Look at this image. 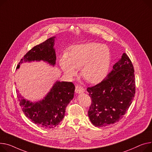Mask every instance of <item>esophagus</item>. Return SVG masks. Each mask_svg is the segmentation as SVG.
Masks as SVG:
<instances>
[{"label":"esophagus","mask_w":152,"mask_h":152,"mask_svg":"<svg viewBox=\"0 0 152 152\" xmlns=\"http://www.w3.org/2000/svg\"><path fill=\"white\" fill-rule=\"evenodd\" d=\"M75 91L77 94H81L84 92V89L83 88V87H82L81 86L79 85H77L76 86V88H75Z\"/></svg>","instance_id":"34e87169"}]
</instances>
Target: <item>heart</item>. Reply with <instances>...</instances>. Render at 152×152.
<instances>
[{"mask_svg": "<svg viewBox=\"0 0 152 152\" xmlns=\"http://www.w3.org/2000/svg\"><path fill=\"white\" fill-rule=\"evenodd\" d=\"M110 64L109 48L97 43L73 46L68 55L64 54L60 60V66L68 76H75L77 68H82V76L92 84L101 82L106 76Z\"/></svg>", "mask_w": 152, "mask_h": 152, "instance_id": "1", "label": "heart"}]
</instances>
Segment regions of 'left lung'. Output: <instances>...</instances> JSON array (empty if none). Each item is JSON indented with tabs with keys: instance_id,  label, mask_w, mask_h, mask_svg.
Wrapping results in <instances>:
<instances>
[{
	"instance_id": "left-lung-1",
	"label": "left lung",
	"mask_w": 152,
	"mask_h": 152,
	"mask_svg": "<svg viewBox=\"0 0 152 152\" xmlns=\"http://www.w3.org/2000/svg\"><path fill=\"white\" fill-rule=\"evenodd\" d=\"M135 84L133 65L124 53L105 79L87 89L92 99L88 115L93 125L103 127L118 122L133 102Z\"/></svg>"
}]
</instances>
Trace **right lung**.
<instances>
[{
  "label": "right lung",
  "instance_id": "add662e5",
  "mask_svg": "<svg viewBox=\"0 0 152 152\" xmlns=\"http://www.w3.org/2000/svg\"><path fill=\"white\" fill-rule=\"evenodd\" d=\"M53 37L34 46L28 51L16 68L23 62L43 60L54 65L56 60ZM75 85L72 82L57 81L46 97L39 102L32 103L18 92L19 105L25 115L32 122L45 128H53L64 118L67 105L74 97Z\"/></svg>",
  "mask_w": 152,
  "mask_h": 152
}]
</instances>
